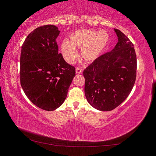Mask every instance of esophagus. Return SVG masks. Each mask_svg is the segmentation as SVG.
<instances>
[{"label": "esophagus", "mask_w": 156, "mask_h": 156, "mask_svg": "<svg viewBox=\"0 0 156 156\" xmlns=\"http://www.w3.org/2000/svg\"><path fill=\"white\" fill-rule=\"evenodd\" d=\"M82 72H83V70L81 69V68H76V74H81L82 73Z\"/></svg>", "instance_id": "1"}]
</instances>
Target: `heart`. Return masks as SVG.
Listing matches in <instances>:
<instances>
[{
  "instance_id": "1",
  "label": "heart",
  "mask_w": 156,
  "mask_h": 156,
  "mask_svg": "<svg viewBox=\"0 0 156 156\" xmlns=\"http://www.w3.org/2000/svg\"><path fill=\"white\" fill-rule=\"evenodd\" d=\"M109 41V35L104 31H97L81 29L70 35L69 42L64 40L61 50L66 61L72 64L77 57L75 48H81V56L87 62H93L104 51Z\"/></svg>"
}]
</instances>
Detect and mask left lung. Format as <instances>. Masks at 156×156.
I'll return each instance as SVG.
<instances>
[{
  "mask_svg": "<svg viewBox=\"0 0 156 156\" xmlns=\"http://www.w3.org/2000/svg\"><path fill=\"white\" fill-rule=\"evenodd\" d=\"M118 42L83 70L88 102L100 111H110L129 96L135 83L137 60L132 42L114 29Z\"/></svg>",
  "mask_w": 156,
  "mask_h": 156,
  "instance_id": "8db88e82",
  "label": "left lung"
}]
</instances>
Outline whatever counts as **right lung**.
Wrapping results in <instances>:
<instances>
[{
	"mask_svg": "<svg viewBox=\"0 0 156 156\" xmlns=\"http://www.w3.org/2000/svg\"><path fill=\"white\" fill-rule=\"evenodd\" d=\"M59 32L51 24L37 27L28 35L21 49L22 88L35 105L46 111L61 106L75 76V67L58 53Z\"/></svg>",
	"mask_w": 156,
	"mask_h": 156,
	"instance_id": "right-lung-1",
	"label": "right lung"
}]
</instances>
